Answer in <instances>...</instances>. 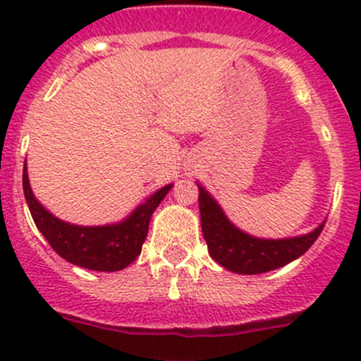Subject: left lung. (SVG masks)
<instances>
[{
  "label": "left lung",
  "instance_id": "1",
  "mask_svg": "<svg viewBox=\"0 0 361 361\" xmlns=\"http://www.w3.org/2000/svg\"><path fill=\"white\" fill-rule=\"evenodd\" d=\"M198 189L202 231L209 247V255L230 272L252 276V274H265L281 269L293 259L300 258L323 231L324 221L312 231L300 237H252L228 219L219 203L210 196L205 188L198 184Z\"/></svg>",
  "mask_w": 361,
  "mask_h": 361
}]
</instances>
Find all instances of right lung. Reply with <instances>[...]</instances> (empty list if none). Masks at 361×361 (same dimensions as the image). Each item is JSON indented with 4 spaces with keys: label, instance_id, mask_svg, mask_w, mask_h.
Segmentation results:
<instances>
[{
    "label": "right lung",
    "instance_id": "obj_1",
    "mask_svg": "<svg viewBox=\"0 0 361 361\" xmlns=\"http://www.w3.org/2000/svg\"><path fill=\"white\" fill-rule=\"evenodd\" d=\"M23 188L35 224L61 258L82 269L117 272L138 258L142 244L147 237L152 212L172 189V184L152 192L121 223L103 226H78L52 216L31 191L26 161L23 170Z\"/></svg>",
    "mask_w": 361,
    "mask_h": 361
}]
</instances>
